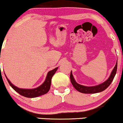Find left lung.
<instances>
[{
	"label": "left lung",
	"instance_id": "1",
	"mask_svg": "<svg viewBox=\"0 0 123 123\" xmlns=\"http://www.w3.org/2000/svg\"><path fill=\"white\" fill-rule=\"evenodd\" d=\"M117 60L116 61V65L110 74L109 78L103 83L99 84V85H96L94 86H85L83 85H81L80 84L78 83L75 81V79L73 77L72 71L70 73V80L73 86L79 92L84 93V94H95V93H98L102 92V91L105 90L108 86L111 85L112 80L114 78L115 76L116 75V71H117Z\"/></svg>",
	"mask_w": 123,
	"mask_h": 123
}]
</instances>
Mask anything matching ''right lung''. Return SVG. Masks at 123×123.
I'll use <instances>...</instances> for the list:
<instances>
[{
  "label": "right lung",
  "mask_w": 123,
  "mask_h": 123,
  "mask_svg": "<svg viewBox=\"0 0 123 123\" xmlns=\"http://www.w3.org/2000/svg\"><path fill=\"white\" fill-rule=\"evenodd\" d=\"M58 69V68H55V69H53L52 70L49 71L47 75H46V79L43 83L40 85V86L37 87L36 88H32V89H27V88H18V87L15 86V85H13L10 80L8 79L7 76L5 74V76L7 78V80L9 84L12 88L18 92V94L21 95L27 98H36L38 96H41L43 95H44L47 93L49 90H50V85H51V81H52V78L53 75L56 72V71Z\"/></svg>",
  "instance_id": "obj_1"
}]
</instances>
